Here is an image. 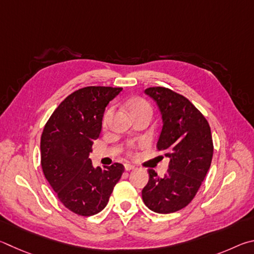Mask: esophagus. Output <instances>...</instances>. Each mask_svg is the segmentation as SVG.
Wrapping results in <instances>:
<instances>
[{"mask_svg": "<svg viewBox=\"0 0 254 254\" xmlns=\"http://www.w3.org/2000/svg\"><path fill=\"white\" fill-rule=\"evenodd\" d=\"M135 166L134 165H131V164H129V163H126L125 164V170L126 171H131V170H135Z\"/></svg>", "mask_w": 254, "mask_h": 254, "instance_id": "34e87169", "label": "esophagus"}]
</instances>
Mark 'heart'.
Returning <instances> with one entry per match:
<instances>
[{
  "mask_svg": "<svg viewBox=\"0 0 254 254\" xmlns=\"http://www.w3.org/2000/svg\"><path fill=\"white\" fill-rule=\"evenodd\" d=\"M129 109H130V113L131 115L135 114V113H138L140 110H144V109H150V107L148 105V102L141 99V98H136V99H132L129 102ZM114 114V107H110L106 110V113L104 115V119H102V122H104V125H106L107 123L109 122L111 116Z\"/></svg>",
  "mask_w": 254,
  "mask_h": 254,
  "instance_id": "1",
  "label": "heart"
}]
</instances>
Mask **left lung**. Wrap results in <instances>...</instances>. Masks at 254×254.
Wrapping results in <instances>:
<instances>
[{"mask_svg": "<svg viewBox=\"0 0 254 254\" xmlns=\"http://www.w3.org/2000/svg\"><path fill=\"white\" fill-rule=\"evenodd\" d=\"M145 93L161 110L163 128L156 147L166 153L170 164L164 177L148 170L141 196L149 210L168 214L189 205L210 170L211 128L201 111L180 93L165 87H150Z\"/></svg>", "mask_w": 254, "mask_h": 254, "instance_id": "1", "label": "left lung"}]
</instances>
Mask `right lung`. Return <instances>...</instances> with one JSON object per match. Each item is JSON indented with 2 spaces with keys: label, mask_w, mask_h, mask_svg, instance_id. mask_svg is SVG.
<instances>
[{
  "label": "right lung",
  "mask_w": 254,
  "mask_h": 254,
  "mask_svg": "<svg viewBox=\"0 0 254 254\" xmlns=\"http://www.w3.org/2000/svg\"><path fill=\"white\" fill-rule=\"evenodd\" d=\"M123 88L84 87L53 111L41 136V166L58 198L71 212L91 216L104 210L125 171L123 164L92 166L89 153L101 131L106 106Z\"/></svg>",
  "instance_id": "right-lung-1"
}]
</instances>
